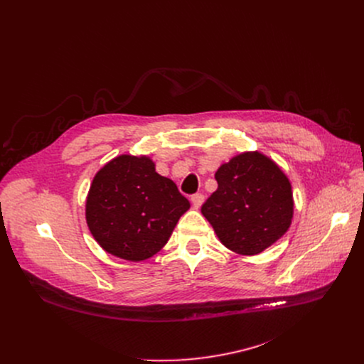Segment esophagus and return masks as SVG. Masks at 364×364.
Wrapping results in <instances>:
<instances>
[{
  "label": "esophagus",
  "mask_w": 364,
  "mask_h": 364,
  "mask_svg": "<svg viewBox=\"0 0 364 364\" xmlns=\"http://www.w3.org/2000/svg\"><path fill=\"white\" fill-rule=\"evenodd\" d=\"M203 201H204V196L203 194L197 193V194L191 196V203L194 205V209H198V207L203 204Z\"/></svg>",
  "instance_id": "1"
}]
</instances>
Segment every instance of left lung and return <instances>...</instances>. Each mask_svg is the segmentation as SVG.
Segmentation results:
<instances>
[{"instance_id": "1", "label": "left lung", "mask_w": 364, "mask_h": 364, "mask_svg": "<svg viewBox=\"0 0 364 364\" xmlns=\"http://www.w3.org/2000/svg\"><path fill=\"white\" fill-rule=\"evenodd\" d=\"M215 178L218 190L201 213L228 249L257 255L288 232L294 218L291 181L265 154L240 152L218 168Z\"/></svg>"}]
</instances>
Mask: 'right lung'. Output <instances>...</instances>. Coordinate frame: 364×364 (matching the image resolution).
Segmentation results:
<instances>
[{"label": "right lung", "mask_w": 364, "mask_h": 364, "mask_svg": "<svg viewBox=\"0 0 364 364\" xmlns=\"http://www.w3.org/2000/svg\"><path fill=\"white\" fill-rule=\"evenodd\" d=\"M188 209V200L155 171L148 155L121 154L95 174L85 215L103 250L141 262L166 246Z\"/></svg>", "instance_id": "add662e5"}]
</instances>
